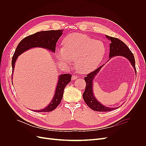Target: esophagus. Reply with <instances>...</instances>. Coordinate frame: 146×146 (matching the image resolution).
Here are the masks:
<instances>
[{"label": "esophagus", "mask_w": 146, "mask_h": 146, "mask_svg": "<svg viewBox=\"0 0 146 146\" xmlns=\"http://www.w3.org/2000/svg\"><path fill=\"white\" fill-rule=\"evenodd\" d=\"M77 78H78V76H73L72 77V80H75L76 79H77Z\"/></svg>", "instance_id": "obj_1"}]
</instances>
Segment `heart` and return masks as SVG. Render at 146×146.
Instances as JSON below:
<instances>
[{"label": "heart", "mask_w": 146, "mask_h": 146, "mask_svg": "<svg viewBox=\"0 0 146 146\" xmlns=\"http://www.w3.org/2000/svg\"><path fill=\"white\" fill-rule=\"evenodd\" d=\"M106 47L101 41L80 33L66 36L63 41V48L57 50V57L63 63L76 61L79 72L86 74L98 66L106 53Z\"/></svg>", "instance_id": "obj_1"}]
</instances>
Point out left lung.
Segmentation results:
<instances>
[{"label":"left lung","mask_w":146,"mask_h":146,"mask_svg":"<svg viewBox=\"0 0 146 146\" xmlns=\"http://www.w3.org/2000/svg\"><path fill=\"white\" fill-rule=\"evenodd\" d=\"M106 36L111 41V43L110 44V52L109 57L111 58L114 56H119L127 58L130 61V63H131L136 73L134 56L125 44L117 38L109 36L108 35H106ZM102 66L103 65L96 69L94 72L88 74L86 75V77L85 78L86 85L85 92L83 94V98L85 103L92 110L99 112H108L116 110L119 107H117V108H109V107L104 106L97 101L93 93V80Z\"/></svg>","instance_id":"1"}]
</instances>
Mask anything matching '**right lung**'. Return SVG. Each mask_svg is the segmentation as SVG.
<instances>
[{
  "instance_id": "obj_1",
  "label": "right lung",
  "mask_w": 146,
  "mask_h": 146,
  "mask_svg": "<svg viewBox=\"0 0 146 146\" xmlns=\"http://www.w3.org/2000/svg\"><path fill=\"white\" fill-rule=\"evenodd\" d=\"M63 31V29L44 31H40L33 35L27 36L21 40L15 50L12 57V73L15 61L18 57L25 51L34 47H42L51 50L52 52H55L56 43L59 38L62 35ZM71 78L72 75L70 74L60 75L55 95L50 104L46 108L42 110H36L34 111L37 112H46L55 110L61 102L64 93V89L67 84L71 82Z\"/></svg>"
}]
</instances>
